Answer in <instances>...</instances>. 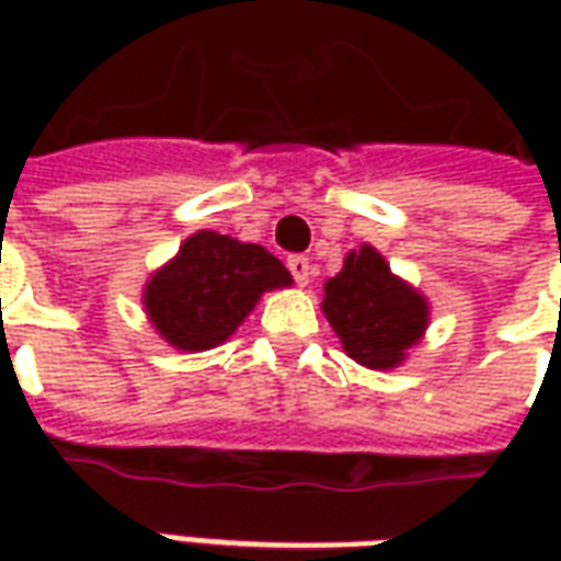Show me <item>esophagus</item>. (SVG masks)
Here are the masks:
<instances>
[{
  "label": "esophagus",
  "mask_w": 561,
  "mask_h": 561,
  "mask_svg": "<svg viewBox=\"0 0 561 561\" xmlns=\"http://www.w3.org/2000/svg\"><path fill=\"white\" fill-rule=\"evenodd\" d=\"M288 270H291V276L297 285H309V279H312V261L306 255L288 257Z\"/></svg>",
  "instance_id": "1"
}]
</instances>
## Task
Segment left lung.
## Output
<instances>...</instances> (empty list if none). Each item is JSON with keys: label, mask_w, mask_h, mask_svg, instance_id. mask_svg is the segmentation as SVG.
<instances>
[{"label": "left lung", "mask_w": 561, "mask_h": 561, "mask_svg": "<svg viewBox=\"0 0 561 561\" xmlns=\"http://www.w3.org/2000/svg\"><path fill=\"white\" fill-rule=\"evenodd\" d=\"M321 312L342 352L366 369H397L430 328V304L400 279L376 245L352 249L342 270L324 282Z\"/></svg>", "instance_id": "left-lung-1"}]
</instances>
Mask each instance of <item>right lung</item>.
<instances>
[{
	"label": "right lung",
	"mask_w": 561,
	"mask_h": 561,
	"mask_svg": "<svg viewBox=\"0 0 561 561\" xmlns=\"http://www.w3.org/2000/svg\"><path fill=\"white\" fill-rule=\"evenodd\" d=\"M294 285L264 245L219 231L185 237L144 285L149 324L176 352H209L231 340L267 291Z\"/></svg>",
	"instance_id": "1"
}]
</instances>
